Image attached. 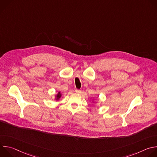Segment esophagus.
Instances as JSON below:
<instances>
[{
  "mask_svg": "<svg viewBox=\"0 0 157 157\" xmlns=\"http://www.w3.org/2000/svg\"><path fill=\"white\" fill-rule=\"evenodd\" d=\"M75 92H76V93H77V94H79V93H81V90H79V89H75Z\"/></svg>",
  "mask_w": 157,
  "mask_h": 157,
  "instance_id": "obj_1",
  "label": "esophagus"
}]
</instances>
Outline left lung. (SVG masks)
Returning <instances> with one entry per match:
<instances>
[{
    "instance_id": "left-lung-1",
    "label": "left lung",
    "mask_w": 157,
    "mask_h": 157,
    "mask_svg": "<svg viewBox=\"0 0 157 157\" xmlns=\"http://www.w3.org/2000/svg\"><path fill=\"white\" fill-rule=\"evenodd\" d=\"M92 102H93V103H94V99H93V101H92Z\"/></svg>"
}]
</instances>
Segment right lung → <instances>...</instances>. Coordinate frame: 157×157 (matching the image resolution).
Here are the masks:
<instances>
[{"instance_id": "right-lung-1", "label": "right lung", "mask_w": 157, "mask_h": 157, "mask_svg": "<svg viewBox=\"0 0 157 157\" xmlns=\"http://www.w3.org/2000/svg\"><path fill=\"white\" fill-rule=\"evenodd\" d=\"M61 96H62V94H61L60 92H58V93L55 95V99L56 101H59V100L60 99V98H61Z\"/></svg>"}]
</instances>
